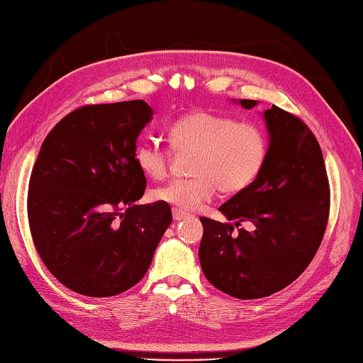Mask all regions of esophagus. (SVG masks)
<instances>
[{"instance_id":"esophagus-1","label":"esophagus","mask_w":363,"mask_h":363,"mask_svg":"<svg viewBox=\"0 0 363 363\" xmlns=\"http://www.w3.org/2000/svg\"><path fill=\"white\" fill-rule=\"evenodd\" d=\"M172 215H174V220H175V221H180V220H183V218H188V217H189V215H188L186 212L180 211V208H174V211H172Z\"/></svg>"}]
</instances>
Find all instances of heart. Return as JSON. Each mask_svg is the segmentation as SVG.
<instances>
[{
  "label": "heart",
  "mask_w": 363,
  "mask_h": 363,
  "mask_svg": "<svg viewBox=\"0 0 363 363\" xmlns=\"http://www.w3.org/2000/svg\"><path fill=\"white\" fill-rule=\"evenodd\" d=\"M169 146L143 140L135 148V164L151 180L167 177L172 152H194L189 172L194 177L172 180L152 191V199L183 211H196L212 201L218 189L236 194L257 180L268 156V137L250 121L226 114L194 111L169 127Z\"/></svg>",
  "instance_id": "1"
}]
</instances>
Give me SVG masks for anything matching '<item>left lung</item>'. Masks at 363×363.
<instances>
[{"mask_svg": "<svg viewBox=\"0 0 363 363\" xmlns=\"http://www.w3.org/2000/svg\"><path fill=\"white\" fill-rule=\"evenodd\" d=\"M250 110L257 100H240ZM269 132L263 170L218 211L233 223L201 217V268L213 287L239 300L282 290L313 262L325 234L330 185L319 142L303 121L276 105L264 111ZM242 220L256 231L243 228Z\"/></svg>", "mask_w": 363, "mask_h": 363, "instance_id": "obj_1", "label": "left lung"}]
</instances>
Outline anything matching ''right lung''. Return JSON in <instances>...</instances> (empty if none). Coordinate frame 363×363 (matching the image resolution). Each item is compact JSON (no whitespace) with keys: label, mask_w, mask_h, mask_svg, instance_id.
<instances>
[{"label":"right lung","mask_w":363,"mask_h":363,"mask_svg":"<svg viewBox=\"0 0 363 363\" xmlns=\"http://www.w3.org/2000/svg\"><path fill=\"white\" fill-rule=\"evenodd\" d=\"M152 110L143 100L86 105L48 133L28 185V223L52 276L84 296L140 282L172 221L167 202L137 206L146 178L137 137Z\"/></svg>","instance_id":"right-lung-1"}]
</instances>
